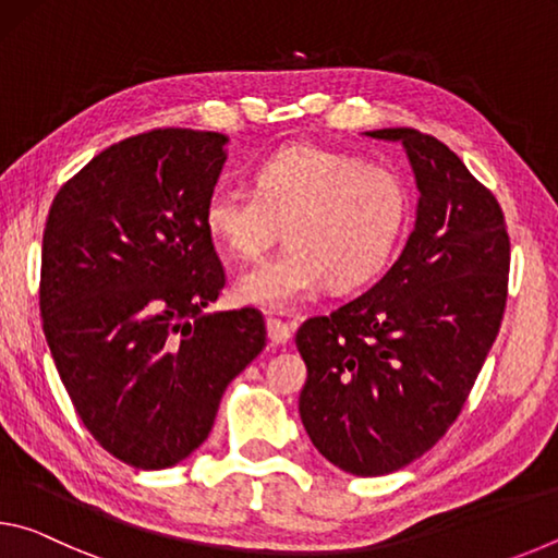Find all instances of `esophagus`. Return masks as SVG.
Listing matches in <instances>:
<instances>
[{
  "label": "esophagus",
  "instance_id": "esophagus-1",
  "mask_svg": "<svg viewBox=\"0 0 558 558\" xmlns=\"http://www.w3.org/2000/svg\"><path fill=\"white\" fill-rule=\"evenodd\" d=\"M266 327H268V339L272 344H286L288 339L292 337V327L286 325V323H280L278 317H268Z\"/></svg>",
  "mask_w": 558,
  "mask_h": 558
}]
</instances>
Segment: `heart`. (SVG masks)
Instances as JSON below:
<instances>
[{
    "label": "heart",
    "instance_id": "1",
    "mask_svg": "<svg viewBox=\"0 0 558 558\" xmlns=\"http://www.w3.org/2000/svg\"><path fill=\"white\" fill-rule=\"evenodd\" d=\"M256 192L221 184L204 206L211 239L235 258L256 260L290 243L235 282V298L290 310L325 286H364L389 263L409 221L401 177L319 145H290L258 165Z\"/></svg>",
    "mask_w": 558,
    "mask_h": 558
}]
</instances>
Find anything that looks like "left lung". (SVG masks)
Here are the masks:
<instances>
[{"label": "left lung", "instance_id": "obj_1", "mask_svg": "<svg viewBox=\"0 0 558 558\" xmlns=\"http://www.w3.org/2000/svg\"><path fill=\"white\" fill-rule=\"evenodd\" d=\"M366 135L405 149L413 231L376 286L302 323L295 344L313 446L339 470L376 477L436 446L465 405L505 315L509 235L493 192L440 140L411 128Z\"/></svg>", "mask_w": 558, "mask_h": 558}]
</instances>
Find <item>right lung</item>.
I'll return each instance as SVG.
<instances>
[{
	"label": "right lung",
	"mask_w": 558,
	"mask_h": 558,
	"mask_svg": "<svg viewBox=\"0 0 558 558\" xmlns=\"http://www.w3.org/2000/svg\"><path fill=\"white\" fill-rule=\"evenodd\" d=\"M226 145L182 128L122 140L46 219L39 305L56 369L93 438L140 470L192 456L266 347L258 310L206 313L226 282L204 223Z\"/></svg>",
	"instance_id": "right-lung-1"
}]
</instances>
